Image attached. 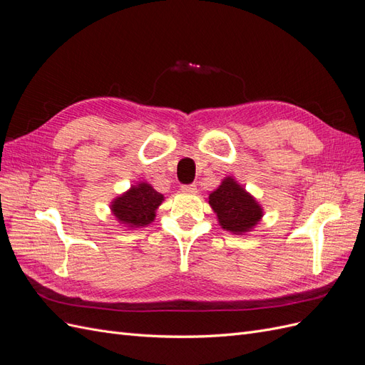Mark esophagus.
<instances>
[{
  "label": "esophagus",
  "instance_id": "obj_1",
  "mask_svg": "<svg viewBox=\"0 0 365 365\" xmlns=\"http://www.w3.org/2000/svg\"><path fill=\"white\" fill-rule=\"evenodd\" d=\"M181 190L184 193H196V185L195 184H185L181 187Z\"/></svg>",
  "mask_w": 365,
  "mask_h": 365
}]
</instances>
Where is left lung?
Here are the masks:
<instances>
[{
  "instance_id": "left-lung-1",
  "label": "left lung",
  "mask_w": 365,
  "mask_h": 365,
  "mask_svg": "<svg viewBox=\"0 0 365 365\" xmlns=\"http://www.w3.org/2000/svg\"><path fill=\"white\" fill-rule=\"evenodd\" d=\"M208 204L215 210L219 225L233 235L251 231L263 216L259 202L231 176L210 193Z\"/></svg>"
}]
</instances>
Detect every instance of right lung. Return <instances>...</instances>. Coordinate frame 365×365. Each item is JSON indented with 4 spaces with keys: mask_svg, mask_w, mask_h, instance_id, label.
<instances>
[{
    "mask_svg": "<svg viewBox=\"0 0 365 365\" xmlns=\"http://www.w3.org/2000/svg\"><path fill=\"white\" fill-rule=\"evenodd\" d=\"M163 201L164 196L150 184L140 182L115 197L111 202V212L120 224L129 228H140L153 222L157 208Z\"/></svg>",
    "mask_w": 365,
    "mask_h": 365,
    "instance_id": "right-lung-1",
    "label": "right lung"
}]
</instances>
